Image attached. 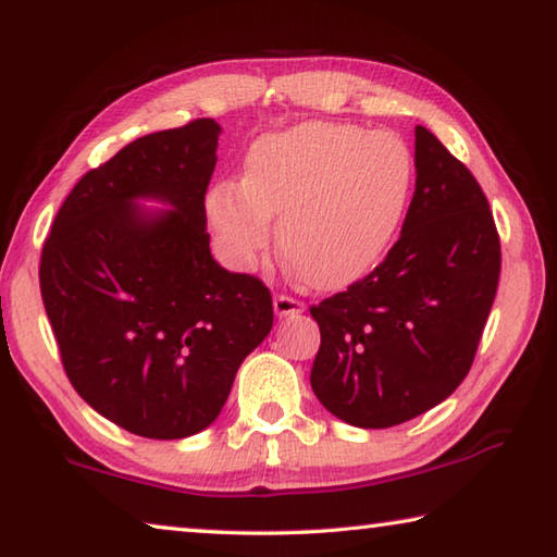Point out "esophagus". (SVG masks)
Segmentation results:
<instances>
[{
	"instance_id": "obj_1",
	"label": "esophagus",
	"mask_w": 557,
	"mask_h": 557,
	"mask_svg": "<svg viewBox=\"0 0 557 557\" xmlns=\"http://www.w3.org/2000/svg\"><path fill=\"white\" fill-rule=\"evenodd\" d=\"M272 307H275V313L282 319V317H297V313L305 311V305H301L299 299L289 297V295H277L275 299H272Z\"/></svg>"
}]
</instances>
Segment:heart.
I'll return each instance as SVG.
<instances>
[{"label": "heart", "instance_id": "1", "mask_svg": "<svg viewBox=\"0 0 557 557\" xmlns=\"http://www.w3.org/2000/svg\"><path fill=\"white\" fill-rule=\"evenodd\" d=\"M413 185L409 146L389 131L309 121L250 146L244 182H219L207 219L231 268L252 270L272 240L307 285L343 289L387 256Z\"/></svg>", "mask_w": 557, "mask_h": 557}]
</instances>
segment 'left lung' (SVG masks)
Returning <instances> with one entry per match:
<instances>
[{
	"label": "left lung",
	"mask_w": 557,
	"mask_h": 557,
	"mask_svg": "<svg viewBox=\"0 0 557 557\" xmlns=\"http://www.w3.org/2000/svg\"><path fill=\"white\" fill-rule=\"evenodd\" d=\"M417 189L380 265L311 307L321 346L311 389L333 417L389 429L448 399L465 380L499 285L490 201L450 150L417 126Z\"/></svg>",
	"instance_id": "8db88e82"
}]
</instances>
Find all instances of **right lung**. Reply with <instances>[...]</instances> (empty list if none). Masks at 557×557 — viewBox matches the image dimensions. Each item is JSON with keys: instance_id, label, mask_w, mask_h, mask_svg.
<instances>
[{"instance_id": "add662e5", "label": "right lung", "mask_w": 557, "mask_h": 557, "mask_svg": "<svg viewBox=\"0 0 557 557\" xmlns=\"http://www.w3.org/2000/svg\"><path fill=\"white\" fill-rule=\"evenodd\" d=\"M219 134L214 119H195L121 148L73 187L40 252V297L67 380L144 438L205 431L272 329L270 289L209 250Z\"/></svg>"}]
</instances>
